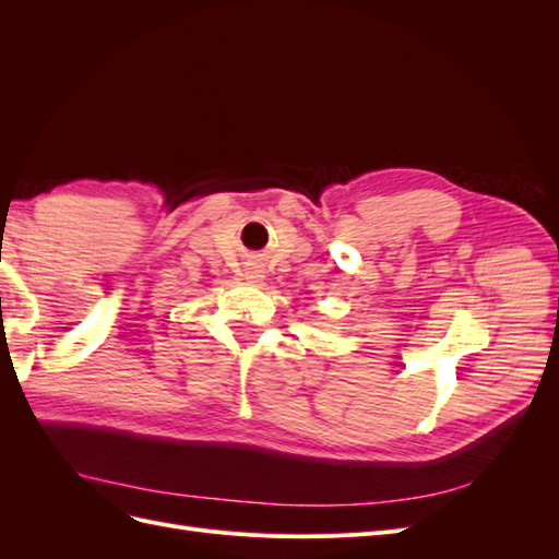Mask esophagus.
Masks as SVG:
<instances>
[{
	"label": "esophagus",
	"instance_id": "1",
	"mask_svg": "<svg viewBox=\"0 0 559 559\" xmlns=\"http://www.w3.org/2000/svg\"><path fill=\"white\" fill-rule=\"evenodd\" d=\"M261 277H263V275H261V273H259V270H251V273H249V275H247V280H253V282H259V280H261Z\"/></svg>",
	"mask_w": 559,
	"mask_h": 559
}]
</instances>
